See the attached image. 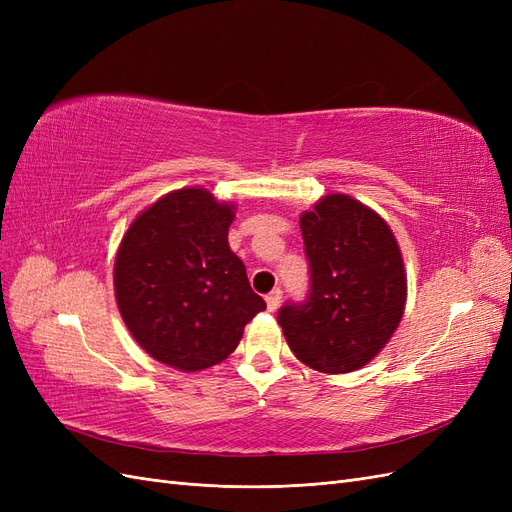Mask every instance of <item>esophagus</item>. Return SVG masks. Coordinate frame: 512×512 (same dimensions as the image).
Wrapping results in <instances>:
<instances>
[{
    "label": "esophagus",
    "mask_w": 512,
    "mask_h": 512,
    "mask_svg": "<svg viewBox=\"0 0 512 512\" xmlns=\"http://www.w3.org/2000/svg\"><path fill=\"white\" fill-rule=\"evenodd\" d=\"M280 303H282V290L275 288L267 294V309H269V312H275V309L280 307Z\"/></svg>",
    "instance_id": "34e87169"
}]
</instances>
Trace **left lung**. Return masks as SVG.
Here are the masks:
<instances>
[{"instance_id": "obj_1", "label": "left lung", "mask_w": 512, "mask_h": 512, "mask_svg": "<svg viewBox=\"0 0 512 512\" xmlns=\"http://www.w3.org/2000/svg\"><path fill=\"white\" fill-rule=\"evenodd\" d=\"M301 232L309 292L282 305L277 322L299 361L346 374L374 359L404 316V260L380 215L346 194L303 213Z\"/></svg>"}]
</instances>
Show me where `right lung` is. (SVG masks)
I'll return each mask as SVG.
<instances>
[{
  "mask_svg": "<svg viewBox=\"0 0 512 512\" xmlns=\"http://www.w3.org/2000/svg\"><path fill=\"white\" fill-rule=\"evenodd\" d=\"M230 205L200 188L143 211L115 260V297L128 331L153 359L181 371L224 361L265 301L230 252Z\"/></svg>",
  "mask_w": 512,
  "mask_h": 512,
  "instance_id": "1",
  "label": "right lung"
}]
</instances>
